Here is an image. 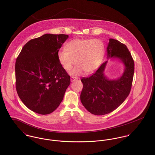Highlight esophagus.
I'll use <instances>...</instances> for the list:
<instances>
[{"mask_svg": "<svg viewBox=\"0 0 155 155\" xmlns=\"http://www.w3.org/2000/svg\"><path fill=\"white\" fill-rule=\"evenodd\" d=\"M77 80H78V78H77L75 77H71V82H73V81H75Z\"/></svg>", "mask_w": 155, "mask_h": 155, "instance_id": "34e87169", "label": "esophagus"}]
</instances>
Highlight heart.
<instances>
[{
    "mask_svg": "<svg viewBox=\"0 0 155 155\" xmlns=\"http://www.w3.org/2000/svg\"><path fill=\"white\" fill-rule=\"evenodd\" d=\"M66 50L58 53V61L63 68L71 75H80L84 72L90 74L101 65L105 53V46L99 39H74L65 45Z\"/></svg>",
    "mask_w": 155,
    "mask_h": 155,
    "instance_id": "1",
    "label": "heart"
}]
</instances>
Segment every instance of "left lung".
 <instances>
[{
    "mask_svg": "<svg viewBox=\"0 0 155 155\" xmlns=\"http://www.w3.org/2000/svg\"><path fill=\"white\" fill-rule=\"evenodd\" d=\"M106 52L107 59L120 60L124 70L119 78H107L104 74L107 61L95 73L81 80L83 84L81 102L88 112L96 115L107 114L120 106L129 95L133 80L134 62L127 47L117 40L109 38Z\"/></svg>",
    "mask_w": 155,
    "mask_h": 155,
    "instance_id": "obj_1",
    "label": "left lung"
}]
</instances>
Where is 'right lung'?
I'll list each match as a JSON object with an SVG mask.
<instances>
[{
  "label": "right lung",
  "instance_id": "1",
  "mask_svg": "<svg viewBox=\"0 0 155 155\" xmlns=\"http://www.w3.org/2000/svg\"><path fill=\"white\" fill-rule=\"evenodd\" d=\"M68 35L45 34L22 48L15 63L18 96L31 110L41 115L53 112L70 84V77L60 64L58 53Z\"/></svg>",
  "mask_w": 155,
  "mask_h": 155
}]
</instances>
